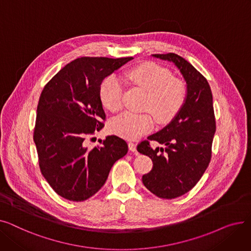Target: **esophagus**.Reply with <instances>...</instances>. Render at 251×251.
Wrapping results in <instances>:
<instances>
[{
	"label": "esophagus",
	"instance_id": "1",
	"mask_svg": "<svg viewBox=\"0 0 251 251\" xmlns=\"http://www.w3.org/2000/svg\"><path fill=\"white\" fill-rule=\"evenodd\" d=\"M128 147H129V150L131 151H136V144L135 143H133V142H129L128 143Z\"/></svg>",
	"mask_w": 251,
	"mask_h": 251
}]
</instances>
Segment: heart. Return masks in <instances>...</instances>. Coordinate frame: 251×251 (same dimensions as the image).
Wrapping results in <instances>:
<instances>
[{"label":"heart","instance_id":"b5f03b06","mask_svg":"<svg viewBox=\"0 0 251 251\" xmlns=\"http://www.w3.org/2000/svg\"><path fill=\"white\" fill-rule=\"evenodd\" d=\"M126 78L131 84L148 92L143 110L151 112L157 122L167 123L172 120L185 102V84L173 78L172 73L159 65L141 64L127 71ZM123 85L117 77L105 78L100 87V99L103 107L111 112L120 111L123 107ZM151 114L126 112L112 120L110 129L121 137L136 139L152 129L154 119Z\"/></svg>","mask_w":251,"mask_h":251}]
</instances>
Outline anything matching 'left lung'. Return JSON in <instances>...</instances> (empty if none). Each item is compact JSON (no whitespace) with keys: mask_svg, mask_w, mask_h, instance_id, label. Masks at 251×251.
Instances as JSON below:
<instances>
[{"mask_svg":"<svg viewBox=\"0 0 251 251\" xmlns=\"http://www.w3.org/2000/svg\"><path fill=\"white\" fill-rule=\"evenodd\" d=\"M152 57L172 62L187 86L185 102L172 121L137 146L153 163L151 172L142 176L144 186L161 199L172 200L191 190L210 162L216 132L213 95L206 79L184 58L173 52ZM151 140L166 148L153 150Z\"/></svg>","mask_w":251,"mask_h":251,"instance_id":"obj_1","label":"left lung"}]
</instances>
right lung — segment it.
<instances>
[{"label":"right lung","instance_id":"add662e5","mask_svg":"<svg viewBox=\"0 0 251 251\" xmlns=\"http://www.w3.org/2000/svg\"><path fill=\"white\" fill-rule=\"evenodd\" d=\"M132 59L78 58L42 91L33 132L38 164L50 187L66 200L83 201L95 195L115 162L128 151L126 141L116 135L92 149L86 147L85 138L103 127L102 80Z\"/></svg>","mask_w":251,"mask_h":251}]
</instances>
